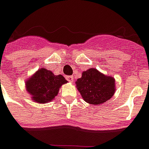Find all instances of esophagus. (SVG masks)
<instances>
[{
  "label": "esophagus",
  "instance_id": "1",
  "mask_svg": "<svg viewBox=\"0 0 149 149\" xmlns=\"http://www.w3.org/2000/svg\"><path fill=\"white\" fill-rule=\"evenodd\" d=\"M66 79L69 81V82H72L73 81V77L72 76H67L66 77Z\"/></svg>",
  "mask_w": 149,
  "mask_h": 149
}]
</instances>
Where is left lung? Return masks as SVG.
<instances>
[{
	"mask_svg": "<svg viewBox=\"0 0 149 149\" xmlns=\"http://www.w3.org/2000/svg\"><path fill=\"white\" fill-rule=\"evenodd\" d=\"M76 86L83 100L94 105L105 103L116 91L114 77L93 68L83 72L81 77L76 81Z\"/></svg>",
	"mask_w": 149,
	"mask_h": 149,
	"instance_id": "8db88e82",
	"label": "left lung"
}]
</instances>
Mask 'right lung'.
I'll list each match as a JSON object with an SVG mask.
<instances>
[{"mask_svg": "<svg viewBox=\"0 0 149 149\" xmlns=\"http://www.w3.org/2000/svg\"><path fill=\"white\" fill-rule=\"evenodd\" d=\"M67 82L62 75L55 76L52 71L42 68L26 80L25 86L33 102L45 104L54 100L62 86Z\"/></svg>", "mask_w": 149, "mask_h": 149, "instance_id": "obj_1", "label": "right lung"}]
</instances>
